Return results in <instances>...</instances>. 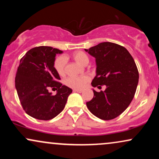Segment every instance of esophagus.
Here are the masks:
<instances>
[{
	"label": "esophagus",
	"mask_w": 159,
	"mask_h": 159,
	"mask_svg": "<svg viewBox=\"0 0 159 159\" xmlns=\"http://www.w3.org/2000/svg\"><path fill=\"white\" fill-rule=\"evenodd\" d=\"M73 91H74V92H77V93H82V92H83V91H82V90H78V89H74V90H73Z\"/></svg>",
	"instance_id": "esophagus-1"
}]
</instances>
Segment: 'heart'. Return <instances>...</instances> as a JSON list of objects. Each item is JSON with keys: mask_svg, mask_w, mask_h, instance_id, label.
<instances>
[{"mask_svg": "<svg viewBox=\"0 0 159 159\" xmlns=\"http://www.w3.org/2000/svg\"><path fill=\"white\" fill-rule=\"evenodd\" d=\"M72 57L77 63L81 66H87L89 63V57L84 52H76L72 54ZM66 60L64 57H58L54 63V67L57 73L60 76H64L66 74ZM90 81V77L87 75H82L79 77H69L65 81L66 85L73 89H82L87 83Z\"/></svg>", "mask_w": 159, "mask_h": 159, "instance_id": "b5f03b06", "label": "heart"}]
</instances>
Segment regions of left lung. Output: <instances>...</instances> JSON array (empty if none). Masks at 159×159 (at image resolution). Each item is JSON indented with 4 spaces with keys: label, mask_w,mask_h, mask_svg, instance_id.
Listing matches in <instances>:
<instances>
[{
    "label": "left lung",
    "mask_w": 159,
    "mask_h": 159,
    "mask_svg": "<svg viewBox=\"0 0 159 159\" xmlns=\"http://www.w3.org/2000/svg\"><path fill=\"white\" fill-rule=\"evenodd\" d=\"M84 50L96 58V75L91 84L106 86L105 91L93 90L94 96L87 102V108L101 120L114 119L135 94L139 79L135 62L126 48L116 43H101Z\"/></svg>",
    "instance_id": "left-lung-1"
}]
</instances>
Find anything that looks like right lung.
I'll return each instance as SVG.
<instances>
[{
    "mask_svg": "<svg viewBox=\"0 0 159 159\" xmlns=\"http://www.w3.org/2000/svg\"><path fill=\"white\" fill-rule=\"evenodd\" d=\"M63 52L50 46L29 50L20 61L15 78L16 88L23 109L29 116L41 120H52L64 108L72 90L62 85L54 69L57 54ZM58 90L52 96L49 90Z\"/></svg>",
    "mask_w": 159,
    "mask_h": 159,
    "instance_id": "right-lung-1",
    "label": "right lung"
}]
</instances>
